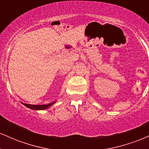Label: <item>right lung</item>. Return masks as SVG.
Returning <instances> with one entry per match:
<instances>
[{"label":"right lung","mask_w":149,"mask_h":149,"mask_svg":"<svg viewBox=\"0 0 149 149\" xmlns=\"http://www.w3.org/2000/svg\"><path fill=\"white\" fill-rule=\"evenodd\" d=\"M54 103H55V102L48 104V105H30V104H26V103H24L23 105H24L25 106H26L27 107H28V108L33 109V110H45V109H47L48 107H51V105H53Z\"/></svg>","instance_id":"right-lung-1"}]
</instances>
